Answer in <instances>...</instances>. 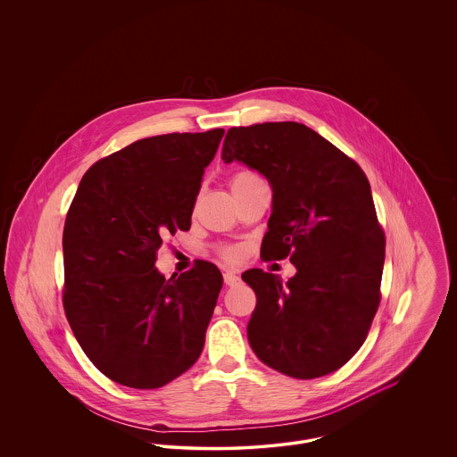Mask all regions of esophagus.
I'll use <instances>...</instances> for the list:
<instances>
[{"instance_id": "esophagus-1", "label": "esophagus", "mask_w": 457, "mask_h": 457, "mask_svg": "<svg viewBox=\"0 0 457 457\" xmlns=\"http://www.w3.org/2000/svg\"><path fill=\"white\" fill-rule=\"evenodd\" d=\"M222 279H224L226 286H238V284L241 283L238 274H235V272H231V270H226V272L222 274Z\"/></svg>"}]
</instances>
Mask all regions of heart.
I'll return each instance as SVG.
<instances>
[{"instance_id":"obj_1","label":"heart","mask_w":457,"mask_h":457,"mask_svg":"<svg viewBox=\"0 0 457 457\" xmlns=\"http://www.w3.org/2000/svg\"><path fill=\"white\" fill-rule=\"evenodd\" d=\"M257 183H262L261 178L257 176V173H253V171H250V170L238 171V173L233 174L231 179H229V185H231L233 194L239 192V190H245V188H250V187H253V185H257ZM216 253H218V257L220 261L226 262V263H231V265L238 263V262L241 261V257H243L241 248L237 246V245H218V246H216Z\"/></svg>"}]
</instances>
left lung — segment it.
Here are the masks:
<instances>
[{"label":"left lung","instance_id":"8db88e82","mask_svg":"<svg viewBox=\"0 0 457 457\" xmlns=\"http://www.w3.org/2000/svg\"><path fill=\"white\" fill-rule=\"evenodd\" d=\"M243 161L272 187L263 261L289 257L296 276L262 269L241 278L257 295L248 343L267 367L317 378L348 363L380 304L386 235L367 174L296 121L229 129L222 161Z\"/></svg>","mask_w":457,"mask_h":457}]
</instances>
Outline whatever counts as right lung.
I'll return each instance as SVG.
<instances>
[{
	"label": "right lung",
	"instance_id": "add662e5",
	"mask_svg": "<svg viewBox=\"0 0 457 457\" xmlns=\"http://www.w3.org/2000/svg\"><path fill=\"white\" fill-rule=\"evenodd\" d=\"M222 129L137 140L94 162L63 229V308L80 348L112 382L157 389L204 348L222 286L211 262L178 279L154 263L162 239L188 231Z\"/></svg>",
	"mask_w": 457,
	"mask_h": 457
}]
</instances>
